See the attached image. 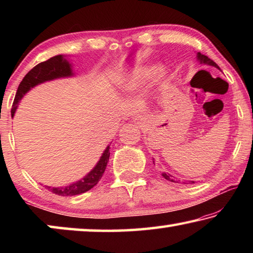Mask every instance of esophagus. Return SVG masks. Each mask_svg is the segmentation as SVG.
Returning <instances> with one entry per match:
<instances>
[{"label": "esophagus", "instance_id": "obj_1", "mask_svg": "<svg viewBox=\"0 0 253 253\" xmlns=\"http://www.w3.org/2000/svg\"><path fill=\"white\" fill-rule=\"evenodd\" d=\"M143 121H144V119H143L142 117H137V118L135 119V123L138 124V125H142V124H143Z\"/></svg>", "mask_w": 253, "mask_h": 253}]
</instances>
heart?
Returning <instances> with one entry per match:
<instances>
[{
  "mask_svg": "<svg viewBox=\"0 0 253 253\" xmlns=\"http://www.w3.org/2000/svg\"><path fill=\"white\" fill-rule=\"evenodd\" d=\"M160 70V67L157 65H143L135 67L129 72L123 75L119 83L122 87L127 91H134L137 88L140 87L147 80L152 79L154 76Z\"/></svg>",
  "mask_w": 253,
  "mask_h": 253,
  "instance_id": "heart-1",
  "label": "heart"
}]
</instances>
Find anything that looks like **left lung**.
Here are the masks:
<instances>
[{
  "mask_svg": "<svg viewBox=\"0 0 253 253\" xmlns=\"http://www.w3.org/2000/svg\"><path fill=\"white\" fill-rule=\"evenodd\" d=\"M196 59H198V61L201 63V65L212 66V67L216 68V69H219V70H220L219 66H217L216 63L213 61V60H211V59H210L209 57H207V55H204V54H202L201 52H198V53H196ZM153 163H154V164H155V162H154V158H153ZM162 176L164 177V178L168 179V181L175 182L174 179H173V176H172V175H169V174H168V173H165V172H164V173H162ZM190 183H195V182H194V181H190Z\"/></svg>",
  "mask_w": 253,
  "mask_h": 253,
  "instance_id": "left-lung-1",
  "label": "left lung"
}]
</instances>
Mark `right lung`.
I'll use <instances>...</instances> for the list:
<instances>
[{"label": "right lung", "instance_id": "obj_1", "mask_svg": "<svg viewBox=\"0 0 253 253\" xmlns=\"http://www.w3.org/2000/svg\"><path fill=\"white\" fill-rule=\"evenodd\" d=\"M74 76L72 72V66L68 60L63 57L62 54L55 55V57L50 58L44 62H41L37 65L33 69L30 70L23 80L21 81L18 90H16V95L13 101V106H12L11 115L12 117L14 116L16 109H18V105L21 99L24 97L25 93L31 90L36 85L43 84L45 81L59 79V78H68V77ZM109 145L106 147V149L102 153L100 160L98 161L95 168H93L90 172H89L84 178L80 181L72 183L70 185L67 186H59V187H51L45 186L49 191L52 192L54 194L61 195V196H74L81 193H84L92 188L96 184L100 181L104 174L107 163L109 161Z\"/></svg>", "mask_w": 253, "mask_h": 253}]
</instances>
